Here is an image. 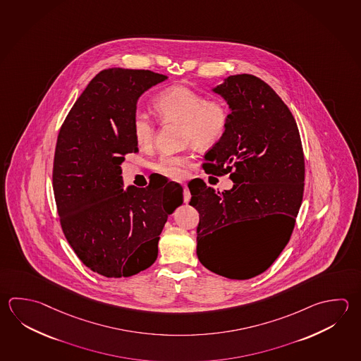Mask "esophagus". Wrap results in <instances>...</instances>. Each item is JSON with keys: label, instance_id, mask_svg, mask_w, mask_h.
<instances>
[{"label": "esophagus", "instance_id": "1", "mask_svg": "<svg viewBox=\"0 0 361 361\" xmlns=\"http://www.w3.org/2000/svg\"><path fill=\"white\" fill-rule=\"evenodd\" d=\"M184 188V202L185 203H189V200H190V191H189V188L186 186V185H184L183 186Z\"/></svg>", "mask_w": 361, "mask_h": 361}]
</instances>
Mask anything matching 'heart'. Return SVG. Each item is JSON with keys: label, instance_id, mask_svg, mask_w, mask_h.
<instances>
[{"label": "heart", "instance_id": "1", "mask_svg": "<svg viewBox=\"0 0 361 361\" xmlns=\"http://www.w3.org/2000/svg\"><path fill=\"white\" fill-rule=\"evenodd\" d=\"M153 106L162 121L183 123L185 140L202 149L217 144L225 135L230 121L228 109L224 103L207 99L204 95L183 85H173L159 92ZM131 129L137 147L149 148L156 133L149 116L136 111L131 118ZM188 164V156L164 153L157 161L156 171L169 178L181 180Z\"/></svg>", "mask_w": 361, "mask_h": 361}]
</instances>
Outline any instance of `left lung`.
<instances>
[{"label":"left lung","mask_w":361,"mask_h":361,"mask_svg":"<svg viewBox=\"0 0 361 361\" xmlns=\"http://www.w3.org/2000/svg\"><path fill=\"white\" fill-rule=\"evenodd\" d=\"M213 92L231 114L203 169L217 176L230 173L233 186L219 192L200 178L189 184L190 205L199 212L197 258L219 276L252 279L272 266L291 238L304 194V152L291 111L262 79L228 76ZM249 219H269L274 238L249 255H233L225 230Z\"/></svg>","instance_id":"1"}]
</instances>
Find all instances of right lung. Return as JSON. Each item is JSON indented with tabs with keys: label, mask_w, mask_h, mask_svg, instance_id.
<instances>
[{
	"label": "right lung",
	"mask_w": 361,
	"mask_h": 361,
	"mask_svg": "<svg viewBox=\"0 0 361 361\" xmlns=\"http://www.w3.org/2000/svg\"><path fill=\"white\" fill-rule=\"evenodd\" d=\"M166 79L149 70H103L59 133L52 178L62 231L78 258L109 279L152 266L167 218L183 204L173 183L123 189L120 167L137 152L131 118L139 97Z\"/></svg>",
	"instance_id": "right-lung-1"
}]
</instances>
